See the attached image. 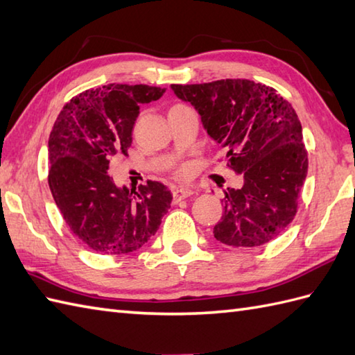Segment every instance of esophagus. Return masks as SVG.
I'll return each mask as SVG.
<instances>
[{"label":"esophagus","instance_id":"obj_1","mask_svg":"<svg viewBox=\"0 0 355 355\" xmlns=\"http://www.w3.org/2000/svg\"><path fill=\"white\" fill-rule=\"evenodd\" d=\"M193 194H194L193 189L187 187H178L173 189V197H175V200H182V198H187Z\"/></svg>","mask_w":355,"mask_h":355}]
</instances>
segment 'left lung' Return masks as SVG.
I'll return each instance as SVG.
<instances>
[{"mask_svg": "<svg viewBox=\"0 0 355 355\" xmlns=\"http://www.w3.org/2000/svg\"><path fill=\"white\" fill-rule=\"evenodd\" d=\"M189 102L227 167L244 179L224 189V214L214 236L232 247H257L277 238L297 214L307 176V152L295 110L274 89L250 80L171 85Z\"/></svg>", "mask_w": 355, "mask_h": 355, "instance_id": "1", "label": "left lung"}]
</instances>
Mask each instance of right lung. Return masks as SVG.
Segmentation results:
<instances>
[{
    "label": "right lung",
    "mask_w": 355,
    "mask_h": 355,
    "mask_svg": "<svg viewBox=\"0 0 355 355\" xmlns=\"http://www.w3.org/2000/svg\"><path fill=\"white\" fill-rule=\"evenodd\" d=\"M166 89L110 84L85 90L60 112L48 141V182L73 235L93 252L128 254L157 233L171 193L149 180L137 191L108 176L114 155H128L140 105Z\"/></svg>",
    "instance_id": "right-lung-1"
}]
</instances>
